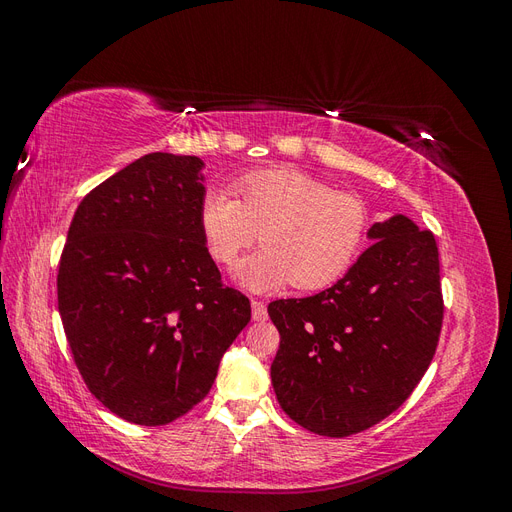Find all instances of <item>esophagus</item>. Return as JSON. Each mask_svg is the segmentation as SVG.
<instances>
[{
  "instance_id": "1",
  "label": "esophagus",
  "mask_w": 512,
  "mask_h": 512,
  "mask_svg": "<svg viewBox=\"0 0 512 512\" xmlns=\"http://www.w3.org/2000/svg\"><path fill=\"white\" fill-rule=\"evenodd\" d=\"M252 320L254 322H265L267 320V305L262 301H252Z\"/></svg>"
}]
</instances>
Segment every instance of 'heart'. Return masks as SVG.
<instances>
[{"label":"heart","mask_w":512,"mask_h":512,"mask_svg":"<svg viewBox=\"0 0 512 512\" xmlns=\"http://www.w3.org/2000/svg\"><path fill=\"white\" fill-rule=\"evenodd\" d=\"M237 190L241 198L218 185L205 192L200 232L213 260L226 267L260 232L262 250L235 269L247 290L271 292L288 282L297 290H320L354 265L369 228L359 196L331 190L292 166L252 170Z\"/></svg>","instance_id":"1"}]
</instances>
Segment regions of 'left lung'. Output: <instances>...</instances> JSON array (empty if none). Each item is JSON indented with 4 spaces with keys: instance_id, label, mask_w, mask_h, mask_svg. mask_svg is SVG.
Instances as JSON below:
<instances>
[{
    "instance_id": "left-lung-1",
    "label": "left lung",
    "mask_w": 512,
    "mask_h": 512,
    "mask_svg": "<svg viewBox=\"0 0 512 512\" xmlns=\"http://www.w3.org/2000/svg\"><path fill=\"white\" fill-rule=\"evenodd\" d=\"M367 237L374 245L331 288L269 303L280 331L273 391L292 421L318 436L346 438L395 412L438 346L436 239L401 213Z\"/></svg>"
}]
</instances>
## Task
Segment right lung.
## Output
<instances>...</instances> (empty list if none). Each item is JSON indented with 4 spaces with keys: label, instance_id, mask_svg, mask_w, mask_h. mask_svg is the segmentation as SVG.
<instances>
[{
    "label": "right lung",
    "instance_id": "right-lung-1",
    "mask_svg": "<svg viewBox=\"0 0 512 512\" xmlns=\"http://www.w3.org/2000/svg\"><path fill=\"white\" fill-rule=\"evenodd\" d=\"M205 162L147 153L76 209L57 307L91 395L134 425H166L203 401L252 318L222 284L200 232Z\"/></svg>",
    "mask_w": 512,
    "mask_h": 512
}]
</instances>
